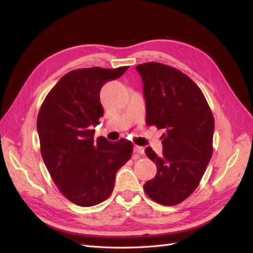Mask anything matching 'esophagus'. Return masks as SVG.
I'll return each mask as SVG.
<instances>
[{"label": "esophagus", "mask_w": 253, "mask_h": 253, "mask_svg": "<svg viewBox=\"0 0 253 253\" xmlns=\"http://www.w3.org/2000/svg\"><path fill=\"white\" fill-rule=\"evenodd\" d=\"M144 152V150L142 147H135L133 148V153H135L136 155H138V157H140V155H142Z\"/></svg>", "instance_id": "esophagus-1"}]
</instances>
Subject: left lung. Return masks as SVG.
Here are the masks:
<instances>
[{"mask_svg": "<svg viewBox=\"0 0 253 253\" xmlns=\"http://www.w3.org/2000/svg\"><path fill=\"white\" fill-rule=\"evenodd\" d=\"M143 82L146 123L164 129L163 155L146 149L157 164L144 192L163 206H176L189 197L201 181L213 153L214 117L206 96L177 68L150 62L137 65Z\"/></svg>", "mask_w": 253, "mask_h": 253, "instance_id": "obj_1", "label": "left lung"}]
</instances>
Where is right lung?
Masks as SVG:
<instances>
[{
    "mask_svg": "<svg viewBox=\"0 0 253 253\" xmlns=\"http://www.w3.org/2000/svg\"><path fill=\"white\" fill-rule=\"evenodd\" d=\"M127 69H74L58 80L40 107L37 129L42 159L58 190L77 206L92 207L106 200L116 171L131 158L130 141L94 140L92 129L104 114L101 88Z\"/></svg>",
    "mask_w": 253,
    "mask_h": 253,
    "instance_id": "right-lung-1",
    "label": "right lung"
}]
</instances>
